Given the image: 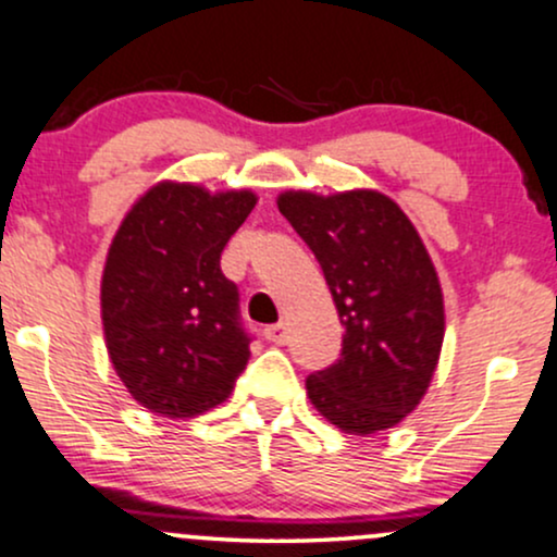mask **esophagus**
Returning a JSON list of instances; mask_svg holds the SVG:
<instances>
[{
	"instance_id": "1",
	"label": "esophagus",
	"mask_w": 557,
	"mask_h": 557,
	"mask_svg": "<svg viewBox=\"0 0 557 557\" xmlns=\"http://www.w3.org/2000/svg\"><path fill=\"white\" fill-rule=\"evenodd\" d=\"M264 337L274 345H283L287 343V324L285 322H277V324H270V327L264 330Z\"/></svg>"
}]
</instances>
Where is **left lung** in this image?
<instances>
[{
    "label": "left lung",
    "instance_id": "left-lung-1",
    "mask_svg": "<svg viewBox=\"0 0 557 557\" xmlns=\"http://www.w3.org/2000/svg\"><path fill=\"white\" fill-rule=\"evenodd\" d=\"M277 209L314 251L345 327L341 359L306 380L309 400L348 434L400 424L445 337L443 287L417 227L380 190H285Z\"/></svg>",
    "mask_w": 557,
    "mask_h": 557
}]
</instances>
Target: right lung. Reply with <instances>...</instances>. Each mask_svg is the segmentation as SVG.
Masks as SVG:
<instances>
[{"mask_svg":"<svg viewBox=\"0 0 557 557\" xmlns=\"http://www.w3.org/2000/svg\"><path fill=\"white\" fill-rule=\"evenodd\" d=\"M253 207L251 190L164 181L114 233L101 274L107 350L127 393L157 417L220 406L246 369L251 337L220 257Z\"/></svg>","mask_w":557,"mask_h":557,"instance_id":"right-lung-1","label":"right lung"}]
</instances>
